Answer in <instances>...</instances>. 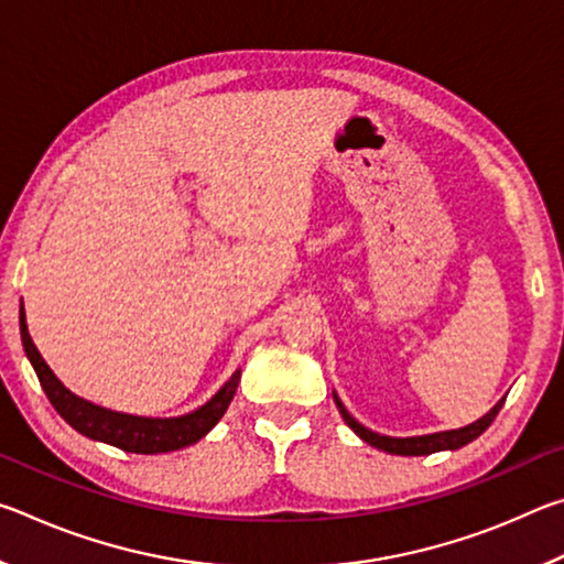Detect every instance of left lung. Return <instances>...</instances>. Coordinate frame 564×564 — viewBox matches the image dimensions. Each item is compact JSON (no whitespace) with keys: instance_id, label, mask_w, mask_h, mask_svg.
<instances>
[{"instance_id":"obj_1","label":"left lung","mask_w":564,"mask_h":564,"mask_svg":"<svg viewBox=\"0 0 564 564\" xmlns=\"http://www.w3.org/2000/svg\"><path fill=\"white\" fill-rule=\"evenodd\" d=\"M333 400H336V405L340 410L343 420H346V425L360 437V441H366L368 445H373V447H378V451L390 453V455H431L437 451H457V447L473 443L475 437H480L485 431H488L495 415L500 413V408L505 403V398H502L500 403L490 410V413H485L480 420H475V423H470V425L457 427V431H443V433L417 435V437H390V435H380V433L368 431L366 425H360L358 420L348 413L346 405L340 403V398L336 393H333Z\"/></svg>"}]
</instances>
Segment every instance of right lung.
<instances>
[{"label": "right lung", "mask_w": 564, "mask_h": 564, "mask_svg": "<svg viewBox=\"0 0 564 564\" xmlns=\"http://www.w3.org/2000/svg\"><path fill=\"white\" fill-rule=\"evenodd\" d=\"M19 333H22V346L26 358H30L34 373L40 378L44 393L50 398L56 413H59L76 433L87 435L91 441L113 445L127 453L156 455L181 451V447L198 443L218 420L224 417L236 395L238 380H241V370H236L208 403L178 417H141L117 413V410L94 405L89 400L74 395L69 388H64L62 380L52 373V368L44 362L42 352L36 350L32 343L30 330H26L24 305L19 308Z\"/></svg>", "instance_id": "obj_1"}]
</instances>
